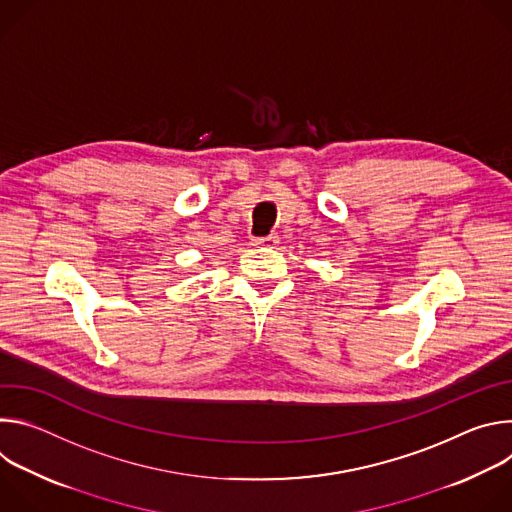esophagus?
I'll use <instances>...</instances> for the list:
<instances>
[{
    "instance_id": "1",
    "label": "esophagus",
    "mask_w": 512,
    "mask_h": 512,
    "mask_svg": "<svg viewBox=\"0 0 512 512\" xmlns=\"http://www.w3.org/2000/svg\"><path fill=\"white\" fill-rule=\"evenodd\" d=\"M279 243V235L277 233H271L267 237H259V239H253V245L255 247H275Z\"/></svg>"
}]
</instances>
